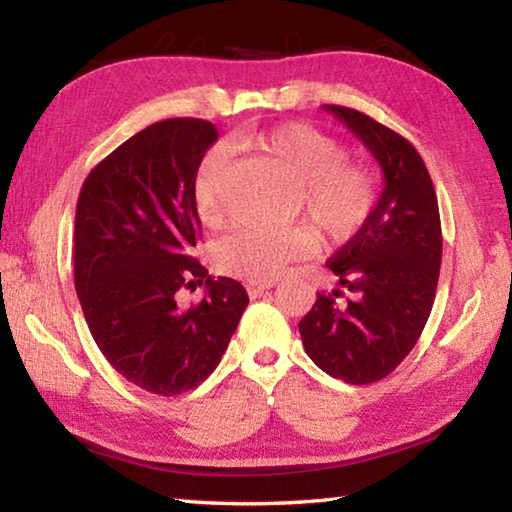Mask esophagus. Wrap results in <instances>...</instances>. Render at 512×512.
Returning a JSON list of instances; mask_svg holds the SVG:
<instances>
[{
    "mask_svg": "<svg viewBox=\"0 0 512 512\" xmlns=\"http://www.w3.org/2000/svg\"><path fill=\"white\" fill-rule=\"evenodd\" d=\"M273 287H275V282H248L246 291H248L250 298H257V296H262L264 291L273 289Z\"/></svg>",
    "mask_w": 512,
    "mask_h": 512,
    "instance_id": "34e87169",
    "label": "esophagus"
}]
</instances>
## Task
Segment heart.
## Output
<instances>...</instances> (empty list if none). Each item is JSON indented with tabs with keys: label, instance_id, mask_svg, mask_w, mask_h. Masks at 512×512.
<instances>
[{
	"label": "heart",
	"instance_id": "b5f03b06",
	"mask_svg": "<svg viewBox=\"0 0 512 512\" xmlns=\"http://www.w3.org/2000/svg\"><path fill=\"white\" fill-rule=\"evenodd\" d=\"M250 146L298 187V210L320 237L332 244L352 239L377 205V176L368 164L348 160L343 144L305 124H284L250 140ZM228 160L214 151L194 178V207L203 225L223 216V183ZM311 232L296 228L277 235L235 230L214 246L221 273L271 282L291 259L314 250Z\"/></svg>",
	"mask_w": 512,
	"mask_h": 512
}]
</instances>
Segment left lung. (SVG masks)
Here are the masks:
<instances>
[{
	"label": "left lung",
	"mask_w": 512,
	"mask_h": 512,
	"mask_svg": "<svg viewBox=\"0 0 512 512\" xmlns=\"http://www.w3.org/2000/svg\"><path fill=\"white\" fill-rule=\"evenodd\" d=\"M323 108L375 155L384 189L366 225L327 262L339 289L318 293L298 327L320 370L361 386L391 375L418 343L436 298L443 232L413 144L359 110Z\"/></svg>",
	"instance_id": "8db88e82"
}]
</instances>
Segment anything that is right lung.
<instances>
[{
    "instance_id": "add662e5",
    "label": "right lung",
    "mask_w": 512,
    "mask_h": 512,
    "mask_svg": "<svg viewBox=\"0 0 512 512\" xmlns=\"http://www.w3.org/2000/svg\"><path fill=\"white\" fill-rule=\"evenodd\" d=\"M219 140L214 124L176 117L144 128L90 171L76 203L74 282L85 323L121 377L153 395L196 388L219 366L248 293L207 275L194 178ZM206 284L198 306L175 293Z\"/></svg>"
}]
</instances>
